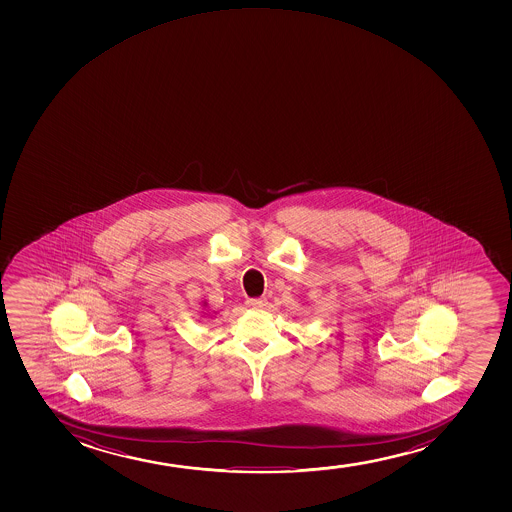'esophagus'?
<instances>
[{"instance_id": "1", "label": "esophagus", "mask_w": 512, "mask_h": 512, "mask_svg": "<svg viewBox=\"0 0 512 512\" xmlns=\"http://www.w3.org/2000/svg\"><path fill=\"white\" fill-rule=\"evenodd\" d=\"M268 304V300L263 299V297H259V299H247L246 306L249 309H263Z\"/></svg>"}]
</instances>
